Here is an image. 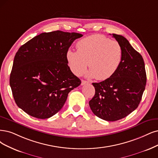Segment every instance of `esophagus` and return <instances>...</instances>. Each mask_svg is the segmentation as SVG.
I'll use <instances>...</instances> for the list:
<instances>
[{
    "label": "esophagus",
    "mask_w": 158,
    "mask_h": 158,
    "mask_svg": "<svg viewBox=\"0 0 158 158\" xmlns=\"http://www.w3.org/2000/svg\"><path fill=\"white\" fill-rule=\"evenodd\" d=\"M88 83H89L88 81H85V80H82V81H81V85H85V84H88Z\"/></svg>",
    "instance_id": "34e87169"
}]
</instances>
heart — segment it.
Listing matches in <instances>:
<instances>
[{"label":"heart","instance_id":"1","mask_svg":"<svg viewBox=\"0 0 158 158\" xmlns=\"http://www.w3.org/2000/svg\"><path fill=\"white\" fill-rule=\"evenodd\" d=\"M77 51L68 50L66 60L72 72L82 75L89 65V78L107 80L118 71L123 60V49L116 41L94 34L79 40Z\"/></svg>","mask_w":158,"mask_h":158}]
</instances>
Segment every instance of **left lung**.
Listing matches in <instances>:
<instances>
[{
	"instance_id": "8db88e82",
	"label": "left lung",
	"mask_w": 158,
	"mask_h": 158,
	"mask_svg": "<svg viewBox=\"0 0 158 158\" xmlns=\"http://www.w3.org/2000/svg\"><path fill=\"white\" fill-rule=\"evenodd\" d=\"M113 37L123 49V60L116 73L100 83H93L95 94L89 106L98 117L116 121L132 113L139 106L147 83L143 58L128 40L121 35Z\"/></svg>"
}]
</instances>
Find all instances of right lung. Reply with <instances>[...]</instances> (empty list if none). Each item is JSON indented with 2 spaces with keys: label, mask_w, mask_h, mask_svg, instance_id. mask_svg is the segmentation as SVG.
<instances>
[{
  "label": "right lung",
  "mask_w": 158,
  "mask_h": 158,
  "mask_svg": "<svg viewBox=\"0 0 158 158\" xmlns=\"http://www.w3.org/2000/svg\"><path fill=\"white\" fill-rule=\"evenodd\" d=\"M76 32H44L20 47L14 57L10 85L20 109L45 119L62 108L68 93L81 83L68 65L66 52Z\"/></svg>",
  "instance_id": "1"
}]
</instances>
